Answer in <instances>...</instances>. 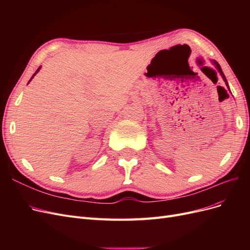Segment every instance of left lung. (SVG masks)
Instances as JSON below:
<instances>
[{"label":"left lung","mask_w":250,"mask_h":250,"mask_svg":"<svg viewBox=\"0 0 250 250\" xmlns=\"http://www.w3.org/2000/svg\"><path fill=\"white\" fill-rule=\"evenodd\" d=\"M213 64L216 66V69L218 70V72L220 73V75L222 76V78H223V80H224V82H225V84H226V86H228V88L229 89V83H228V80H226V78H225V76H224V74H223V72H222V70H221V66H220V64H219L217 62H213Z\"/></svg>","instance_id":"obj_1"}]
</instances>
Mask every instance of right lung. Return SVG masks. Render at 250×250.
I'll return each mask as SVG.
<instances>
[{
  "mask_svg": "<svg viewBox=\"0 0 250 250\" xmlns=\"http://www.w3.org/2000/svg\"><path fill=\"white\" fill-rule=\"evenodd\" d=\"M40 70H41V66H40V67H39V69H37V70H36V72H35V73H34V75H33V76H32V77H31V79H30V80H29V82H30V81H31V80H32V79H33V77H34V76H35V75H36V74H37V73H39V71H40ZM29 82H28V83H29Z\"/></svg>",
  "mask_w": 250,
  "mask_h": 250,
  "instance_id": "obj_1",
  "label": "right lung"
}]
</instances>
